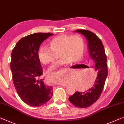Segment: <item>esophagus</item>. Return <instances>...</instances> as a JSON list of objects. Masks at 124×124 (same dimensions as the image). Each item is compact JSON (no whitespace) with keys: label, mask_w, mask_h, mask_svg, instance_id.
<instances>
[{"label":"esophagus","mask_w":124,"mask_h":124,"mask_svg":"<svg viewBox=\"0 0 124 124\" xmlns=\"http://www.w3.org/2000/svg\"><path fill=\"white\" fill-rule=\"evenodd\" d=\"M59 85H60L65 86V87H68V86L69 85H68V84H63V83H59Z\"/></svg>","instance_id":"obj_1"}]
</instances>
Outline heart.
<instances>
[{
	"label": "heart",
	"mask_w": 124,
	"mask_h": 124,
	"mask_svg": "<svg viewBox=\"0 0 124 124\" xmlns=\"http://www.w3.org/2000/svg\"><path fill=\"white\" fill-rule=\"evenodd\" d=\"M49 45L50 47L41 46L39 50L38 56L40 62L46 65L53 62L56 54L59 53L62 58L55 63L51 69L65 65L70 62H79L83 58L85 44L83 38L78 35H60L53 39ZM65 72V69L62 70V73Z\"/></svg>",
	"instance_id": "1"
}]
</instances>
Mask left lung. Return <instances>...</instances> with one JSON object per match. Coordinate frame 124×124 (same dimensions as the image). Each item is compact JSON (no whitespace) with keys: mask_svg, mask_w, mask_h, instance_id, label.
<instances>
[{"mask_svg":"<svg viewBox=\"0 0 124 124\" xmlns=\"http://www.w3.org/2000/svg\"><path fill=\"white\" fill-rule=\"evenodd\" d=\"M75 31L83 34L87 38L89 55L95 63V70L97 73L92 88L85 92H76L69 98V101L74 106L86 108L97 101L103 91L108 74L107 57L103 45L96 34L86 30H77Z\"/></svg>","mask_w":124,"mask_h":124,"instance_id":"1","label":"left lung"}]
</instances>
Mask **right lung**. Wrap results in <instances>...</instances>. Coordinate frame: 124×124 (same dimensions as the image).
I'll return each instance as SVG.
<instances>
[{
  "label": "right lung",
  "mask_w": 124,
  "mask_h": 124,
  "mask_svg": "<svg viewBox=\"0 0 124 124\" xmlns=\"http://www.w3.org/2000/svg\"><path fill=\"white\" fill-rule=\"evenodd\" d=\"M53 35L36 33L23 37L12 53L10 69L14 85L21 99L32 107L44 105L53 96V87L40 79L42 68L38 56L41 44Z\"/></svg>",
  "instance_id": "right-lung-1"
}]
</instances>
